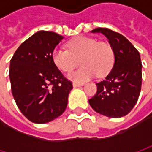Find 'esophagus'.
I'll list each match as a JSON object with an SVG mask.
<instances>
[{
    "mask_svg": "<svg viewBox=\"0 0 152 152\" xmlns=\"http://www.w3.org/2000/svg\"><path fill=\"white\" fill-rule=\"evenodd\" d=\"M83 86V83H73V87L76 88V87H80Z\"/></svg>",
    "mask_w": 152,
    "mask_h": 152,
    "instance_id": "34e87169",
    "label": "esophagus"
}]
</instances>
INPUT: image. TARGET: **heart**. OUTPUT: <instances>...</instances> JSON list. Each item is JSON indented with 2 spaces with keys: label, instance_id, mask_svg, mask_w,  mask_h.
<instances>
[{
  "label": "heart",
  "instance_id": "b5f03b06",
  "mask_svg": "<svg viewBox=\"0 0 152 152\" xmlns=\"http://www.w3.org/2000/svg\"><path fill=\"white\" fill-rule=\"evenodd\" d=\"M66 46L68 50H53V61L60 70L69 73L79 65L80 61L83 67L69 76V79L75 82L83 83L96 75L106 76L113 67V50L106 41H97L91 37L79 36L69 40Z\"/></svg>",
  "mask_w": 152,
  "mask_h": 152
}]
</instances>
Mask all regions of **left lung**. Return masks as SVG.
Returning <instances> with one entry per match:
<instances>
[{
    "label": "left lung",
    "instance_id": "obj_1",
    "mask_svg": "<svg viewBox=\"0 0 152 152\" xmlns=\"http://www.w3.org/2000/svg\"><path fill=\"white\" fill-rule=\"evenodd\" d=\"M108 39L114 63L106 77L97 83V92L89 99L92 109L110 118L127 115L137 104L142 86L140 53L124 36L107 28H96Z\"/></svg>",
    "mask_w": 152,
    "mask_h": 152
}]
</instances>
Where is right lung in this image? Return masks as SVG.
Here are the masks:
<instances>
[{
    "instance_id": "obj_1",
    "label": "right lung",
    "mask_w": 152,
    "mask_h": 152,
    "mask_svg": "<svg viewBox=\"0 0 152 152\" xmlns=\"http://www.w3.org/2000/svg\"><path fill=\"white\" fill-rule=\"evenodd\" d=\"M62 39L53 31H38L21 44L10 61L9 75L14 99L31 122H49L61 115L68 105L72 82L52 58Z\"/></svg>"
}]
</instances>
